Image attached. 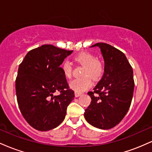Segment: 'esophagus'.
I'll list each match as a JSON object with an SVG mask.
<instances>
[{"instance_id":"34e87169","label":"esophagus","mask_w":152,"mask_h":152,"mask_svg":"<svg viewBox=\"0 0 152 152\" xmlns=\"http://www.w3.org/2000/svg\"><path fill=\"white\" fill-rule=\"evenodd\" d=\"M81 95V93H80V92H75V96L76 97H78Z\"/></svg>"}]
</instances>
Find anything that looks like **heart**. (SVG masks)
<instances>
[{"instance_id": "obj_1", "label": "heart", "mask_w": 152, "mask_h": 152, "mask_svg": "<svg viewBox=\"0 0 152 152\" xmlns=\"http://www.w3.org/2000/svg\"><path fill=\"white\" fill-rule=\"evenodd\" d=\"M74 59L76 62L85 66L83 71V75L84 76L71 81L70 87L76 92L84 91L92 85L90 76L95 81L102 77L104 71V64L96 59V57L89 52L80 53L75 56ZM61 69L66 78L70 79L72 78L73 66L70 61L68 59L64 61L61 64Z\"/></svg>"}]
</instances>
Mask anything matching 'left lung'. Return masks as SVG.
Instances as JSON below:
<instances>
[{
  "label": "left lung",
  "mask_w": 152,
  "mask_h": 152,
  "mask_svg": "<svg viewBox=\"0 0 152 152\" xmlns=\"http://www.w3.org/2000/svg\"><path fill=\"white\" fill-rule=\"evenodd\" d=\"M104 59V73L93 91L88 92L91 102L84 117L91 125L109 129L123 119L133 97V69L125 54L105 43H97ZM96 95H95V94Z\"/></svg>",
  "instance_id": "obj_1"
}]
</instances>
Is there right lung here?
<instances>
[{"label":"right lung","instance_id":"add662e5","mask_svg":"<svg viewBox=\"0 0 152 152\" xmlns=\"http://www.w3.org/2000/svg\"><path fill=\"white\" fill-rule=\"evenodd\" d=\"M72 52L45 44L31 50L19 65L17 102L23 116L36 129L50 130L65 118L75 96L60 65ZM56 91L60 94L54 96Z\"/></svg>","mask_w":152,"mask_h":152}]
</instances>
